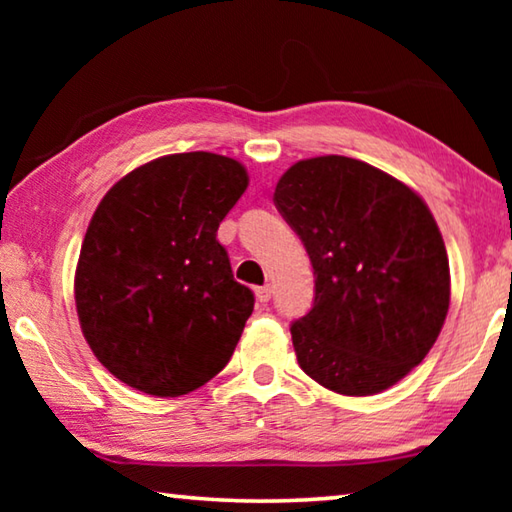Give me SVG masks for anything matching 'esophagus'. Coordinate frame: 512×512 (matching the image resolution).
Listing matches in <instances>:
<instances>
[{"mask_svg": "<svg viewBox=\"0 0 512 512\" xmlns=\"http://www.w3.org/2000/svg\"><path fill=\"white\" fill-rule=\"evenodd\" d=\"M255 296H257L259 302H268V300L273 298V287H271V284H264V287H257Z\"/></svg>", "mask_w": 512, "mask_h": 512, "instance_id": "34e87169", "label": "esophagus"}]
</instances>
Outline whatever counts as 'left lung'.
<instances>
[{
  "instance_id": "8db88e82",
  "label": "left lung",
  "mask_w": 512,
  "mask_h": 512,
  "mask_svg": "<svg viewBox=\"0 0 512 512\" xmlns=\"http://www.w3.org/2000/svg\"><path fill=\"white\" fill-rule=\"evenodd\" d=\"M273 203L302 239L316 296L291 323L300 368L341 395H375L427 357L449 309V259L422 198L343 155L300 160Z\"/></svg>"
}]
</instances>
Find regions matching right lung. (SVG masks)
<instances>
[{
	"mask_svg": "<svg viewBox=\"0 0 512 512\" xmlns=\"http://www.w3.org/2000/svg\"><path fill=\"white\" fill-rule=\"evenodd\" d=\"M246 187L237 160L173 153L121 178L94 212L76 311L94 357L135 391L187 395L235 352L255 296L216 230Z\"/></svg>",
	"mask_w": 512,
	"mask_h": 512,
	"instance_id": "right-lung-1",
	"label": "right lung"
}]
</instances>
